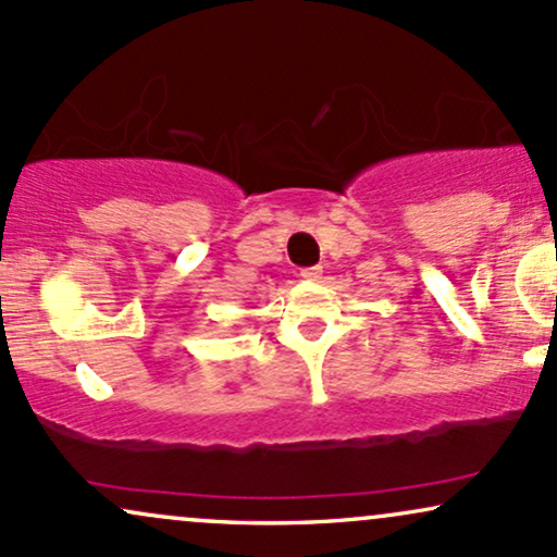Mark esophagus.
I'll return each mask as SVG.
<instances>
[{
	"label": "esophagus",
	"instance_id": "esophagus-1",
	"mask_svg": "<svg viewBox=\"0 0 557 557\" xmlns=\"http://www.w3.org/2000/svg\"><path fill=\"white\" fill-rule=\"evenodd\" d=\"M300 277L308 280V283H317L321 277V267H306V270H300Z\"/></svg>",
	"mask_w": 557,
	"mask_h": 557
}]
</instances>
